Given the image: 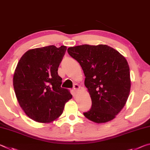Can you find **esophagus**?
<instances>
[{"label":"esophagus","mask_w":150,"mask_h":150,"mask_svg":"<svg viewBox=\"0 0 150 150\" xmlns=\"http://www.w3.org/2000/svg\"><path fill=\"white\" fill-rule=\"evenodd\" d=\"M73 89H74V91H75V92L76 93L77 90L80 89V86L78 85V84H74V86H73Z\"/></svg>","instance_id":"esophagus-1"}]
</instances>
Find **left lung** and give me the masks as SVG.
<instances>
[{
	"label": "left lung",
	"mask_w": 150,
	"mask_h": 150,
	"mask_svg": "<svg viewBox=\"0 0 150 150\" xmlns=\"http://www.w3.org/2000/svg\"><path fill=\"white\" fill-rule=\"evenodd\" d=\"M68 52L80 64L92 106L83 114L96 123L114 119L121 111L130 91V74L126 59L109 46L84 45L70 47Z\"/></svg>",
	"instance_id": "left-lung-1"
}]
</instances>
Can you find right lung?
Returning a JSON list of instances; mask_svg holds the SVG:
<instances>
[{
	"label": "right lung",
	"instance_id": "1",
	"mask_svg": "<svg viewBox=\"0 0 150 150\" xmlns=\"http://www.w3.org/2000/svg\"><path fill=\"white\" fill-rule=\"evenodd\" d=\"M66 47L50 45L29 50L17 64L13 78L16 96L22 109L30 118L48 123L62 114L71 99L70 90L61 87L58 66Z\"/></svg>",
	"mask_w": 150,
	"mask_h": 150
}]
</instances>
